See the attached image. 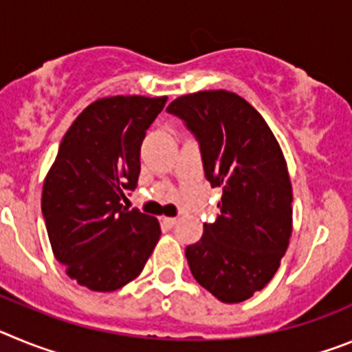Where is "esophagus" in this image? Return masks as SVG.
<instances>
[{
	"label": "esophagus",
	"mask_w": 352,
	"mask_h": 352,
	"mask_svg": "<svg viewBox=\"0 0 352 352\" xmlns=\"http://www.w3.org/2000/svg\"><path fill=\"white\" fill-rule=\"evenodd\" d=\"M176 222H178V219H176V217H164V219H162V223L167 227H174L176 226Z\"/></svg>",
	"instance_id": "obj_1"
}]
</instances>
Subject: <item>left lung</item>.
Returning a JSON list of instances; mask_svg holds the SVG:
<instances>
[{"label": "left lung", "instance_id": "obj_1", "mask_svg": "<svg viewBox=\"0 0 352 352\" xmlns=\"http://www.w3.org/2000/svg\"><path fill=\"white\" fill-rule=\"evenodd\" d=\"M197 138L204 174L222 188L220 214L188 245L195 280L223 303L245 301L276 273L292 231V186L280 144L245 98L226 89L178 96L167 107Z\"/></svg>", "mask_w": 352, "mask_h": 352}]
</instances>
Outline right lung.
<instances>
[{"mask_svg": "<svg viewBox=\"0 0 352 352\" xmlns=\"http://www.w3.org/2000/svg\"><path fill=\"white\" fill-rule=\"evenodd\" d=\"M167 96L98 98L65 133L42 190L52 254L70 278L111 292L141 275L160 239L155 217L121 204L138 186L141 144Z\"/></svg>", "mask_w": 352, "mask_h": 352, "instance_id": "obj_1", "label": "right lung"}]
</instances>
